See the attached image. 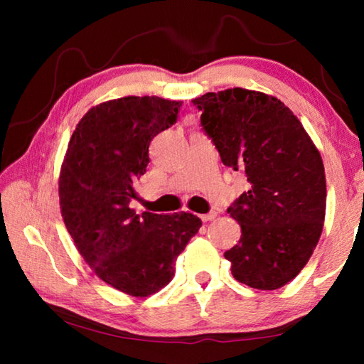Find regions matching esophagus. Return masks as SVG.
<instances>
[{
    "instance_id": "esophagus-1",
    "label": "esophagus",
    "mask_w": 364,
    "mask_h": 364,
    "mask_svg": "<svg viewBox=\"0 0 364 364\" xmlns=\"http://www.w3.org/2000/svg\"><path fill=\"white\" fill-rule=\"evenodd\" d=\"M215 217H217V213H215V212H210V213H204V215H200V220L204 221V223H207V221H212V220H215Z\"/></svg>"
}]
</instances>
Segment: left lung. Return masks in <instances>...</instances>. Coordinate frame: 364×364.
Masks as SVG:
<instances>
[{"mask_svg": "<svg viewBox=\"0 0 364 364\" xmlns=\"http://www.w3.org/2000/svg\"><path fill=\"white\" fill-rule=\"evenodd\" d=\"M193 104L221 162L250 183L228 208L242 231L225 252L232 276L262 291L286 286L323 231L326 176L316 146L284 102L260 91L230 88Z\"/></svg>", "mask_w": 364, "mask_h": 364, "instance_id": "8db88e82", "label": "left lung"}]
</instances>
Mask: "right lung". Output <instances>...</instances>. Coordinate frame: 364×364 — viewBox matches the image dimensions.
<instances>
[{"instance_id": "right-lung-1", "label": "right lung", "mask_w": 364, "mask_h": 364, "mask_svg": "<svg viewBox=\"0 0 364 364\" xmlns=\"http://www.w3.org/2000/svg\"><path fill=\"white\" fill-rule=\"evenodd\" d=\"M181 104L128 96L90 109L60 168V213L80 255L104 282L133 297L156 294L173 279L176 257L202 226L193 213L130 208L151 141L176 123Z\"/></svg>"}]
</instances>
